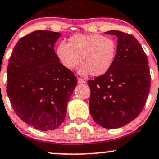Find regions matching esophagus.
Segmentation results:
<instances>
[{
  "instance_id": "34e87169",
  "label": "esophagus",
  "mask_w": 159,
  "mask_h": 159,
  "mask_svg": "<svg viewBox=\"0 0 159 159\" xmlns=\"http://www.w3.org/2000/svg\"><path fill=\"white\" fill-rule=\"evenodd\" d=\"M78 84H84V83H85V81L82 79V78H78Z\"/></svg>"
}]
</instances>
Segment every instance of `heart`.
<instances>
[{
    "label": "heart",
    "instance_id": "heart-1",
    "mask_svg": "<svg viewBox=\"0 0 159 159\" xmlns=\"http://www.w3.org/2000/svg\"><path fill=\"white\" fill-rule=\"evenodd\" d=\"M117 44L112 38L101 34H75L69 38L68 44L61 43L56 54L68 70H73L80 62L81 75L91 74L101 76L108 72L116 57Z\"/></svg>",
    "mask_w": 159,
    "mask_h": 159
}]
</instances>
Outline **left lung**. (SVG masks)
<instances>
[{
	"label": "left lung",
	"instance_id": "obj_1",
	"mask_svg": "<svg viewBox=\"0 0 159 159\" xmlns=\"http://www.w3.org/2000/svg\"><path fill=\"white\" fill-rule=\"evenodd\" d=\"M118 38L116 57L108 72L89 80L90 113L108 129H118L137 118L150 91L151 75L145 51L133 35L105 32Z\"/></svg>",
	"mask_w": 159,
	"mask_h": 159
}]
</instances>
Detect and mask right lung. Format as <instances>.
Masks as SVG:
<instances>
[{"label":"right lung","mask_w":159,"mask_h":159,"mask_svg":"<svg viewBox=\"0 0 159 159\" xmlns=\"http://www.w3.org/2000/svg\"><path fill=\"white\" fill-rule=\"evenodd\" d=\"M61 34L35 30L20 38L7 66V94L16 115L34 129L62 124L78 79L60 63L54 50Z\"/></svg>","instance_id":"add662e5"}]
</instances>
